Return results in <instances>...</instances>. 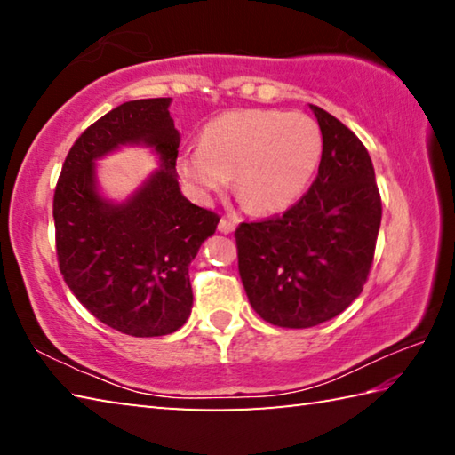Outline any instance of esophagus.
Instances as JSON below:
<instances>
[{"instance_id": "1", "label": "esophagus", "mask_w": 455, "mask_h": 455, "mask_svg": "<svg viewBox=\"0 0 455 455\" xmlns=\"http://www.w3.org/2000/svg\"><path fill=\"white\" fill-rule=\"evenodd\" d=\"M235 227H236V222L230 220V219H225V217H222L220 222H219V230H220V233H225V235L233 233Z\"/></svg>"}]
</instances>
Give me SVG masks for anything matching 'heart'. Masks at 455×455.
<instances>
[{"mask_svg": "<svg viewBox=\"0 0 455 455\" xmlns=\"http://www.w3.org/2000/svg\"><path fill=\"white\" fill-rule=\"evenodd\" d=\"M323 134L305 112L275 108L230 110L200 130L184 148L179 172L198 198L235 188L259 212L289 209L305 195L321 163Z\"/></svg>", "mask_w": 455, "mask_h": 455, "instance_id": "obj_1", "label": "heart"}]
</instances>
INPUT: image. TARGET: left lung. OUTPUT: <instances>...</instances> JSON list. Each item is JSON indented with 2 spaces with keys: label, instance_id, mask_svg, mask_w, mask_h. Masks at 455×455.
<instances>
[{
  "label": "left lung",
  "instance_id": "left-lung-1",
  "mask_svg": "<svg viewBox=\"0 0 455 455\" xmlns=\"http://www.w3.org/2000/svg\"><path fill=\"white\" fill-rule=\"evenodd\" d=\"M323 134L319 174L291 209L235 230L238 273L260 317L307 329L355 301L373 265L381 196L363 142L311 104Z\"/></svg>",
  "mask_w": 455,
  "mask_h": 455
}]
</instances>
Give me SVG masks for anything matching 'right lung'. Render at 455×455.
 I'll use <instances>...</instances> for the list:
<instances>
[{
	"instance_id": "right-lung-1",
	"label": "right lung",
	"mask_w": 455,
	"mask_h": 455,
	"mask_svg": "<svg viewBox=\"0 0 455 455\" xmlns=\"http://www.w3.org/2000/svg\"><path fill=\"white\" fill-rule=\"evenodd\" d=\"M171 98L132 100L78 136L53 192L60 273L76 299L110 329L132 337L174 333L192 309L188 265L220 217L182 196L176 180L180 134ZM122 143L152 145L155 173L126 204L95 190L93 160Z\"/></svg>"
}]
</instances>
